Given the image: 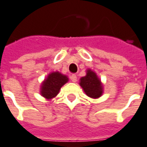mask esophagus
Returning <instances> with one entry per match:
<instances>
[{"instance_id":"obj_1","label":"esophagus","mask_w":147,"mask_h":147,"mask_svg":"<svg viewBox=\"0 0 147 147\" xmlns=\"http://www.w3.org/2000/svg\"><path fill=\"white\" fill-rule=\"evenodd\" d=\"M71 80L72 81V82H74V83H76V82L77 81V77H76V75H71Z\"/></svg>"}]
</instances>
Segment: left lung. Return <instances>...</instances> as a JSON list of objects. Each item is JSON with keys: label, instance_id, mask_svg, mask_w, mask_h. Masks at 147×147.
<instances>
[{"label": "left lung", "instance_id": "1", "mask_svg": "<svg viewBox=\"0 0 147 147\" xmlns=\"http://www.w3.org/2000/svg\"><path fill=\"white\" fill-rule=\"evenodd\" d=\"M80 85L83 88L85 94L92 98L101 97L103 93V86L101 80L94 71L88 69L86 76L81 77Z\"/></svg>", "mask_w": 147, "mask_h": 147}]
</instances>
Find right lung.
I'll return each mask as SVG.
<instances>
[{"mask_svg":"<svg viewBox=\"0 0 147 147\" xmlns=\"http://www.w3.org/2000/svg\"><path fill=\"white\" fill-rule=\"evenodd\" d=\"M68 80L67 76L59 71L51 72L42 82L40 93L47 100H50L59 94L60 88Z\"/></svg>","mask_w":147,"mask_h":147,"instance_id":"right-lung-1","label":"right lung"}]
</instances>
